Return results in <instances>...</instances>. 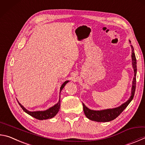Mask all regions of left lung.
<instances>
[{
	"instance_id": "1",
	"label": "left lung",
	"mask_w": 145,
	"mask_h": 145,
	"mask_svg": "<svg viewBox=\"0 0 145 145\" xmlns=\"http://www.w3.org/2000/svg\"><path fill=\"white\" fill-rule=\"evenodd\" d=\"M131 43V41L129 40ZM131 49H132V54H131V57H132V65L134 70V77L132 82V88H131V94L130 98L127 99L125 103H123L119 106L114 108H108L105 109L101 110H93L89 109V108L87 107L85 105L82 103L83 108L84 114L87 118H88L89 120L96 121V122H110L114 120L121 113H122L126 107L128 106V105L130 103L131 101H132L134 96H135V93L136 90V73H137V66H136V58L135 56V51H134V48L132 45H131Z\"/></svg>"
}]
</instances>
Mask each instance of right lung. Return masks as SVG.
I'll list each match as a JSON object with an SVG mask.
<instances>
[{
  "instance_id": "obj_1",
  "label": "right lung",
  "mask_w": 145,
  "mask_h": 145,
  "mask_svg": "<svg viewBox=\"0 0 145 145\" xmlns=\"http://www.w3.org/2000/svg\"><path fill=\"white\" fill-rule=\"evenodd\" d=\"M69 80L65 81V82L62 84L61 88H60V93L62 91V89L64 88L66 84H67ZM20 106L22 107V108L23 110V111L27 113L28 115H30V116L33 117L34 118H37L38 120H46V119H49V118H53L54 116H56V115L58 113L59 108H60V98L59 99L58 102L56 104H55L54 106H51L47 110H44V111H34V112H30L28 111L23 106V105H21L19 102Z\"/></svg>"
}]
</instances>
